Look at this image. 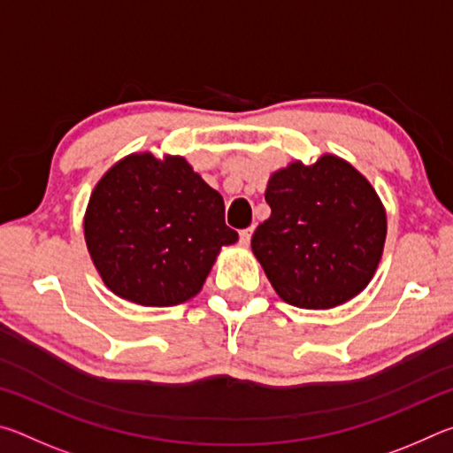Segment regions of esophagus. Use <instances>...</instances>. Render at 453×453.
<instances>
[{
	"mask_svg": "<svg viewBox=\"0 0 453 453\" xmlns=\"http://www.w3.org/2000/svg\"><path fill=\"white\" fill-rule=\"evenodd\" d=\"M251 234H254V227L242 229V232H240V243H242V245H245V248H248V245H250V240H251Z\"/></svg>",
	"mask_w": 453,
	"mask_h": 453,
	"instance_id": "1",
	"label": "esophagus"
}]
</instances>
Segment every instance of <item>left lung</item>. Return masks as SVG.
Wrapping results in <instances>:
<instances>
[{
  "label": "left lung",
  "mask_w": 453,
  "mask_h": 453,
  "mask_svg": "<svg viewBox=\"0 0 453 453\" xmlns=\"http://www.w3.org/2000/svg\"><path fill=\"white\" fill-rule=\"evenodd\" d=\"M272 216L251 250L283 302L329 310L356 297L383 254L388 221L378 194L346 159L289 164L265 189Z\"/></svg>",
  "instance_id": "8db88e82"
}]
</instances>
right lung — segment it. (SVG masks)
<instances>
[{
  "label": "right lung",
  "mask_w": 453,
  "mask_h": 453,
  "mask_svg": "<svg viewBox=\"0 0 453 453\" xmlns=\"http://www.w3.org/2000/svg\"><path fill=\"white\" fill-rule=\"evenodd\" d=\"M83 234L105 286L151 308L191 300L219 250L237 242L224 197L183 157L150 151L124 157L97 181Z\"/></svg>",
  "instance_id": "add662e5"
}]
</instances>
